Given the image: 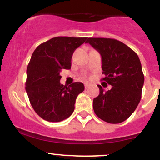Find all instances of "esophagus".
Wrapping results in <instances>:
<instances>
[{"label":"esophagus","mask_w":160,"mask_h":160,"mask_svg":"<svg viewBox=\"0 0 160 160\" xmlns=\"http://www.w3.org/2000/svg\"><path fill=\"white\" fill-rule=\"evenodd\" d=\"M92 84L90 83V82H86L85 84H84V86H85V88L86 89H87V88H89V86H91Z\"/></svg>","instance_id":"1"}]
</instances>
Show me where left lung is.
<instances>
[{"mask_svg":"<svg viewBox=\"0 0 160 160\" xmlns=\"http://www.w3.org/2000/svg\"><path fill=\"white\" fill-rule=\"evenodd\" d=\"M89 43L102 56L104 78L102 81L112 87L93 99V110L101 120L120 123L127 120L141 101L144 82L141 64L136 52L121 41L104 38H89Z\"/></svg>","mask_w":160,"mask_h":160,"instance_id":"obj_1","label":"left lung"}]
</instances>
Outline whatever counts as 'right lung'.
<instances>
[{
	"mask_svg": "<svg viewBox=\"0 0 160 160\" xmlns=\"http://www.w3.org/2000/svg\"><path fill=\"white\" fill-rule=\"evenodd\" d=\"M88 38L56 37L35 49L27 68L25 90L33 109L48 122H60L73 113L82 82L60 83L62 69H70L74 50Z\"/></svg>",
	"mask_w": 160,
	"mask_h": 160,
	"instance_id": "right-lung-1",
	"label": "right lung"
}]
</instances>
